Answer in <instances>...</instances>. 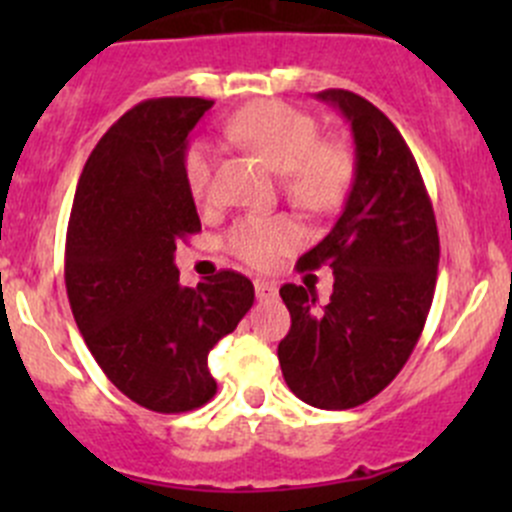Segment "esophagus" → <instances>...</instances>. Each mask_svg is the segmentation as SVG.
<instances>
[{
	"label": "esophagus",
	"mask_w": 512,
	"mask_h": 512,
	"mask_svg": "<svg viewBox=\"0 0 512 512\" xmlns=\"http://www.w3.org/2000/svg\"><path fill=\"white\" fill-rule=\"evenodd\" d=\"M255 294H257V299H275L277 297V285H275V282L257 277V280H255Z\"/></svg>",
	"instance_id": "esophagus-1"
}]
</instances>
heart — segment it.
Here are the masks:
<instances>
[{
	"instance_id": "heart-1",
	"label": "heart",
	"mask_w": 512,
	"mask_h": 512,
	"mask_svg": "<svg viewBox=\"0 0 512 512\" xmlns=\"http://www.w3.org/2000/svg\"><path fill=\"white\" fill-rule=\"evenodd\" d=\"M225 136L282 173L287 200L309 215H327L347 198L354 180V156L344 143L324 141L319 123L302 108L265 98L240 108L225 121ZM215 148L198 138L185 148L183 178L198 205L215 195ZM302 240L287 215H247L230 227L227 250L252 267H270Z\"/></svg>"
}]
</instances>
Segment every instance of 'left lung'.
Segmentation results:
<instances>
[{
  "label": "left lung",
  "instance_id": "obj_1",
  "mask_svg": "<svg viewBox=\"0 0 512 512\" xmlns=\"http://www.w3.org/2000/svg\"><path fill=\"white\" fill-rule=\"evenodd\" d=\"M317 98L352 126L354 183L329 235L297 262V270L332 267V297L319 304L309 287L282 285L292 327L277 356L294 396L342 411L374 399L409 361L433 302L441 247L431 198L399 128L352 91Z\"/></svg>",
  "mask_w": 512,
  "mask_h": 512
}]
</instances>
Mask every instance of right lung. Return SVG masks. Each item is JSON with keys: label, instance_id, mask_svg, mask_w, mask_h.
Masks as SVG:
<instances>
[{"label": "right lung", "instance_id": "obj_1", "mask_svg": "<svg viewBox=\"0 0 512 512\" xmlns=\"http://www.w3.org/2000/svg\"><path fill=\"white\" fill-rule=\"evenodd\" d=\"M210 106L168 96L123 113L86 160L66 230L64 280L81 337L111 384L158 414L213 399L210 349L255 302L240 272L183 287L173 262L178 242L200 232L183 156Z\"/></svg>", "mask_w": 512, "mask_h": 512}]
</instances>
